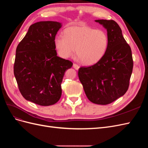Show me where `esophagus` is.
Returning a JSON list of instances; mask_svg holds the SVG:
<instances>
[{
    "instance_id": "esophagus-1",
    "label": "esophagus",
    "mask_w": 148,
    "mask_h": 148,
    "mask_svg": "<svg viewBox=\"0 0 148 148\" xmlns=\"http://www.w3.org/2000/svg\"><path fill=\"white\" fill-rule=\"evenodd\" d=\"M73 68L76 70H78L79 68V66L78 65H77V64H73Z\"/></svg>"
}]
</instances>
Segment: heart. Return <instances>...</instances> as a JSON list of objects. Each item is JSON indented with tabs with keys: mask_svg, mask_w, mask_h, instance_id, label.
<instances>
[{
	"mask_svg": "<svg viewBox=\"0 0 148 148\" xmlns=\"http://www.w3.org/2000/svg\"><path fill=\"white\" fill-rule=\"evenodd\" d=\"M54 44L62 58L73 56L76 49L79 61L86 65H92L105 56L109 36L103 29H95L87 25L74 26L66 28L64 36H56Z\"/></svg>",
	"mask_w": 148,
	"mask_h": 148,
	"instance_id": "b5f03b06",
	"label": "heart"
}]
</instances>
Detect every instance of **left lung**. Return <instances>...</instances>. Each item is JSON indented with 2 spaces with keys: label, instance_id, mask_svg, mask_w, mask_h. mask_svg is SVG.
Returning a JSON list of instances; mask_svg holds the SVG:
<instances>
[{
  "label": "left lung",
  "instance_id": "left-lung-1",
  "mask_svg": "<svg viewBox=\"0 0 148 148\" xmlns=\"http://www.w3.org/2000/svg\"><path fill=\"white\" fill-rule=\"evenodd\" d=\"M107 29L109 46L104 57L97 64L82 66L78 77L91 102L110 104L127 91L133 71L132 50L122 29L114 20H95Z\"/></svg>",
  "mask_w": 148,
  "mask_h": 148
}]
</instances>
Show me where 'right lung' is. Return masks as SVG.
<instances>
[{
  "label": "right lung",
  "mask_w": 148,
  "mask_h": 148,
  "mask_svg": "<svg viewBox=\"0 0 148 148\" xmlns=\"http://www.w3.org/2000/svg\"><path fill=\"white\" fill-rule=\"evenodd\" d=\"M61 26L52 21L31 25L16 49L13 71L19 90L26 100L40 106L59 101L65 72L73 65L57 56L54 39Z\"/></svg>",
  "instance_id": "add662e5"
}]
</instances>
